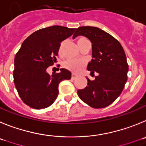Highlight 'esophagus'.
<instances>
[{"label":"esophagus","mask_w":146,"mask_h":146,"mask_svg":"<svg viewBox=\"0 0 146 146\" xmlns=\"http://www.w3.org/2000/svg\"><path fill=\"white\" fill-rule=\"evenodd\" d=\"M76 77H77V76H76V75L73 74V75H72V76H71V78H72V79H73V80H74L75 78H76Z\"/></svg>","instance_id":"obj_1"}]
</instances>
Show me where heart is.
Listing matches in <instances>:
<instances>
[{"instance_id":"heart-1","label":"heart","mask_w":146,"mask_h":146,"mask_svg":"<svg viewBox=\"0 0 146 146\" xmlns=\"http://www.w3.org/2000/svg\"><path fill=\"white\" fill-rule=\"evenodd\" d=\"M88 40L86 38L81 37L78 38L77 39V44L78 45H81V44H83L84 42ZM63 44V43L62 44V45ZM62 50V46L60 48V53H61ZM86 65V62H85L84 60H68L67 61H65L64 62V67H65L66 69L69 70L70 71L73 72L74 73H78L82 70L84 67Z\"/></svg>"}]
</instances>
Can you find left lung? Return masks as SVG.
Returning <instances> with one entry per match:
<instances>
[{
    "mask_svg": "<svg viewBox=\"0 0 146 146\" xmlns=\"http://www.w3.org/2000/svg\"><path fill=\"white\" fill-rule=\"evenodd\" d=\"M84 35L91 40L92 59L87 70L91 76L98 73L94 81L87 78L84 89H78V97L94 108L111 105L124 89L127 81L129 65L125 52L119 40L101 29L91 26L78 27L73 38Z\"/></svg>",
    "mask_w": 146,
    "mask_h": 146,
    "instance_id": "obj_1",
    "label": "left lung"
}]
</instances>
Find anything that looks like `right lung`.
<instances>
[{"label":"right lung","mask_w":146,"mask_h":146,"mask_svg":"<svg viewBox=\"0 0 146 146\" xmlns=\"http://www.w3.org/2000/svg\"><path fill=\"white\" fill-rule=\"evenodd\" d=\"M75 31L59 25L40 29L28 36L16 54L14 85L22 100L32 108L50 106L58 95L59 84L71 78L67 69L52 76L46 70L57 61L60 43Z\"/></svg>","instance_id":"1"}]
</instances>
